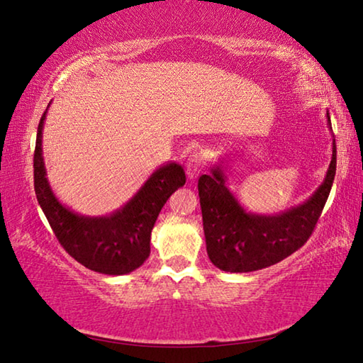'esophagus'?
Masks as SVG:
<instances>
[{
  "mask_svg": "<svg viewBox=\"0 0 363 363\" xmlns=\"http://www.w3.org/2000/svg\"><path fill=\"white\" fill-rule=\"evenodd\" d=\"M186 167H187V176L190 179H195V177L200 174L201 168H203V157H201L200 153H192L187 160Z\"/></svg>",
  "mask_w": 363,
  "mask_h": 363,
  "instance_id": "1",
  "label": "esophagus"
}]
</instances>
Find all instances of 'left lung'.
I'll return each instance as SVG.
<instances>
[{"mask_svg":"<svg viewBox=\"0 0 363 363\" xmlns=\"http://www.w3.org/2000/svg\"><path fill=\"white\" fill-rule=\"evenodd\" d=\"M327 123L331 128L330 113ZM336 173V144L323 182L304 203L279 214L245 210L225 186V174L213 167L199 179L206 251L211 262L225 272H253L277 264L299 250L314 232Z\"/></svg>","mask_w":363,"mask_h":363,"instance_id":"obj_1","label":"left lung"}]
</instances>
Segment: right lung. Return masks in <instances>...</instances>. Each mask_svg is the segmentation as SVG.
Listing matches in <instances>:
<instances>
[{"mask_svg":"<svg viewBox=\"0 0 363 363\" xmlns=\"http://www.w3.org/2000/svg\"><path fill=\"white\" fill-rule=\"evenodd\" d=\"M46 113L48 108L36 133L33 174L36 199L49 225L67 253L84 267L106 275L133 272L150 255V233L163 205L186 184L184 168L179 163L163 164L120 210L83 216L60 203L49 186L41 144Z\"/></svg>","mask_w":363,"mask_h":363,"instance_id":"right-lung-1","label":"right lung"}]
</instances>
